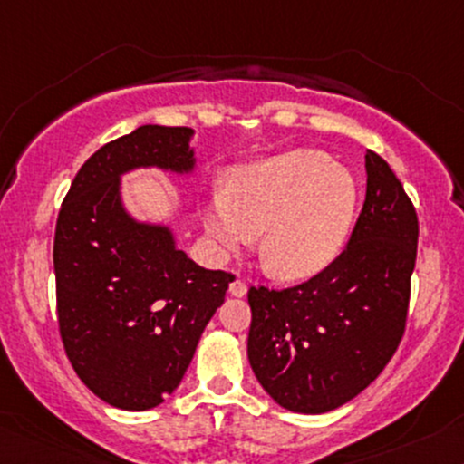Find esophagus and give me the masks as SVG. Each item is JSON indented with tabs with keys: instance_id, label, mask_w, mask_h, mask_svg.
Returning <instances> with one entry per match:
<instances>
[{
	"instance_id": "34e87169",
	"label": "esophagus",
	"mask_w": 464,
	"mask_h": 464,
	"mask_svg": "<svg viewBox=\"0 0 464 464\" xmlns=\"http://www.w3.org/2000/svg\"><path fill=\"white\" fill-rule=\"evenodd\" d=\"M246 284L242 282V279H236V282H231L228 284V293L233 295V297H244V295H246Z\"/></svg>"
}]
</instances>
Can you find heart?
I'll return each instance as SVG.
<instances>
[{"instance_id": "heart-1", "label": "heart", "mask_w": 464, "mask_h": 464, "mask_svg": "<svg viewBox=\"0 0 464 464\" xmlns=\"http://www.w3.org/2000/svg\"><path fill=\"white\" fill-rule=\"evenodd\" d=\"M359 185L348 167L317 150H290L237 165L224 196L202 205V227L218 256L242 251L257 233L266 271L284 282L317 277L350 240Z\"/></svg>"}]
</instances>
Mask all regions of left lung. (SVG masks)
Masks as SVG:
<instances>
[{
  "mask_svg": "<svg viewBox=\"0 0 464 464\" xmlns=\"http://www.w3.org/2000/svg\"><path fill=\"white\" fill-rule=\"evenodd\" d=\"M368 189L343 253L317 277L284 290L253 286L248 361L284 410H337L383 372L405 333L416 264V208L374 151Z\"/></svg>",
  "mask_w": 464,
  "mask_h": 464,
  "instance_id": "8db88e82",
  "label": "left lung"
}]
</instances>
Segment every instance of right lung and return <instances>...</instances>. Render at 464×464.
Listing matches in <instances>:
<instances>
[{
    "instance_id": "1",
    "label": "right lung",
    "mask_w": 464,
    "mask_h": 464,
    "mask_svg": "<svg viewBox=\"0 0 464 464\" xmlns=\"http://www.w3.org/2000/svg\"><path fill=\"white\" fill-rule=\"evenodd\" d=\"M191 127L140 125L92 154L54 231L57 314L74 372L127 411L160 405L180 385L231 273L180 251L169 224L127 211L121 180L136 169L196 171Z\"/></svg>"
}]
</instances>
